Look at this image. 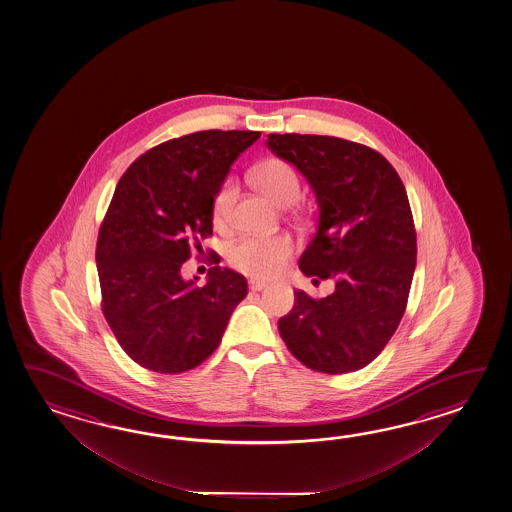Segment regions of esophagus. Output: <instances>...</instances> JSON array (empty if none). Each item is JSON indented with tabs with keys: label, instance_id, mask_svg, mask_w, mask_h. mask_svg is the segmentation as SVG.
Wrapping results in <instances>:
<instances>
[{
	"label": "esophagus",
	"instance_id": "obj_1",
	"mask_svg": "<svg viewBox=\"0 0 512 512\" xmlns=\"http://www.w3.org/2000/svg\"><path fill=\"white\" fill-rule=\"evenodd\" d=\"M265 287H267V283L260 282V280H251V282H249V289H251V291H263Z\"/></svg>",
	"mask_w": 512,
	"mask_h": 512
}]
</instances>
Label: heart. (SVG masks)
<instances>
[{
    "mask_svg": "<svg viewBox=\"0 0 512 512\" xmlns=\"http://www.w3.org/2000/svg\"><path fill=\"white\" fill-rule=\"evenodd\" d=\"M252 181L263 194L278 205H291L300 196L298 175L282 159H267L252 170ZM236 186L227 181L214 197L212 216L216 225H225L230 219ZM294 241L289 234L274 236H243L234 241L227 251V261L236 271L254 278H272L282 271L293 256Z\"/></svg>",
    "mask_w": 512,
    "mask_h": 512,
    "instance_id": "b5f03b06",
    "label": "heart"
}]
</instances>
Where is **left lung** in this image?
I'll return each mask as SVG.
<instances>
[{
  "mask_svg": "<svg viewBox=\"0 0 512 512\" xmlns=\"http://www.w3.org/2000/svg\"><path fill=\"white\" fill-rule=\"evenodd\" d=\"M267 146L294 164L315 192L318 227L300 269L335 291L294 293L278 320L285 346L304 366L340 375L368 366L399 326L417 256L403 181L381 153L327 135L271 133Z\"/></svg>",
  "mask_w": 512,
  "mask_h": 512,
  "instance_id": "left-lung-1",
  "label": "left lung"
}]
</instances>
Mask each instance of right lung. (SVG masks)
I'll list each match as a JSON object with an SVG mask.
<instances>
[{
	"label": "right lung",
	"instance_id": "right-lung-1",
	"mask_svg": "<svg viewBox=\"0 0 512 512\" xmlns=\"http://www.w3.org/2000/svg\"><path fill=\"white\" fill-rule=\"evenodd\" d=\"M260 131H196L141 155L120 177L98 230L102 313L131 360L157 373L194 370L216 351L247 280L216 267L185 282L192 247L212 236L214 197Z\"/></svg>",
	"mask_w": 512,
	"mask_h": 512
}]
</instances>
